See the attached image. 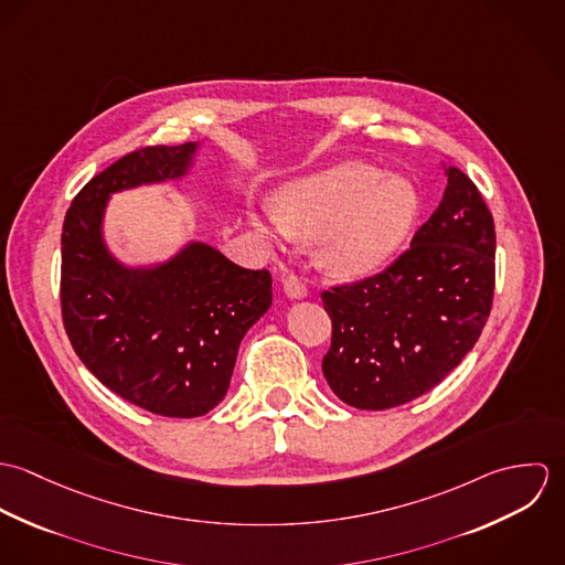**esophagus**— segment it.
Segmentation results:
<instances>
[{
	"label": "esophagus",
	"mask_w": 565,
	"mask_h": 565,
	"mask_svg": "<svg viewBox=\"0 0 565 565\" xmlns=\"http://www.w3.org/2000/svg\"><path fill=\"white\" fill-rule=\"evenodd\" d=\"M282 289H285V296H287L289 300H302V298H307V296H309L307 285H305L296 274L285 276V280H282Z\"/></svg>",
	"instance_id": "34e87169"
}]
</instances>
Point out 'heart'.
<instances>
[{"mask_svg": "<svg viewBox=\"0 0 565 565\" xmlns=\"http://www.w3.org/2000/svg\"><path fill=\"white\" fill-rule=\"evenodd\" d=\"M415 215L408 180L350 161L287 184L271 215L247 213V220L265 242H322L320 258L330 274L363 278L403 247Z\"/></svg>", "mask_w": 565, "mask_h": 565, "instance_id": "1", "label": "heart"}]
</instances>
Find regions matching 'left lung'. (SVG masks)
<instances>
[{
    "instance_id": "8db88e82",
    "label": "left lung",
    "mask_w": 565,
    "mask_h": 565,
    "mask_svg": "<svg viewBox=\"0 0 565 565\" xmlns=\"http://www.w3.org/2000/svg\"><path fill=\"white\" fill-rule=\"evenodd\" d=\"M437 211L385 271L323 291L332 320L330 390L383 411L439 385L475 348L491 311L495 231L477 184L446 167Z\"/></svg>"
}]
</instances>
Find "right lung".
<instances>
[{
    "label": "right lung",
    "instance_id": "add662e5",
    "mask_svg": "<svg viewBox=\"0 0 565 565\" xmlns=\"http://www.w3.org/2000/svg\"><path fill=\"white\" fill-rule=\"evenodd\" d=\"M200 143L152 146L90 178L63 224L61 305L86 370L128 403L198 417L224 401L239 343L271 305L267 269L186 243L171 258L130 267L104 242L113 193L189 173Z\"/></svg>",
    "mask_w": 565,
    "mask_h": 565
}]
</instances>
